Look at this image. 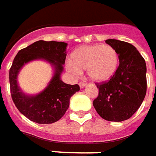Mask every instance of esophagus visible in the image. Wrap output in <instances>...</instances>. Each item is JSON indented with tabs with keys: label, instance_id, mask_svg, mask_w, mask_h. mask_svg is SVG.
<instances>
[{
	"label": "esophagus",
	"instance_id": "obj_1",
	"mask_svg": "<svg viewBox=\"0 0 156 156\" xmlns=\"http://www.w3.org/2000/svg\"><path fill=\"white\" fill-rule=\"evenodd\" d=\"M86 85H87V84H86V83H84V82H80V83H79V87H81V88H83Z\"/></svg>",
	"mask_w": 156,
	"mask_h": 156
}]
</instances>
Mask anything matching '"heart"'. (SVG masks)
Listing matches in <instances>:
<instances>
[{
	"instance_id": "b5f03b06",
	"label": "heart",
	"mask_w": 156,
	"mask_h": 156,
	"mask_svg": "<svg viewBox=\"0 0 156 156\" xmlns=\"http://www.w3.org/2000/svg\"><path fill=\"white\" fill-rule=\"evenodd\" d=\"M119 56L113 47L108 44H93L80 47L72 55V61L67 63V69L74 75L86 71L88 78L96 83L110 79L116 72Z\"/></svg>"
}]
</instances>
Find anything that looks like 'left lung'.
Wrapping results in <instances>:
<instances>
[{"label":"left lung","instance_id":"obj_1","mask_svg":"<svg viewBox=\"0 0 156 156\" xmlns=\"http://www.w3.org/2000/svg\"><path fill=\"white\" fill-rule=\"evenodd\" d=\"M106 43L117 52L119 66L110 80L96 83L98 96L93 104L103 119L122 122L132 116L146 97V61L129 43L112 39Z\"/></svg>","mask_w":156,"mask_h":156}]
</instances>
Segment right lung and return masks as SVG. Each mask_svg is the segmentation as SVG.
<instances>
[{"label": "right lung", "mask_w": 156, "mask_h": 156, "mask_svg": "<svg viewBox=\"0 0 156 156\" xmlns=\"http://www.w3.org/2000/svg\"><path fill=\"white\" fill-rule=\"evenodd\" d=\"M67 43L39 40L20 49L14 58L9 72L10 93L21 113L39 124H51L60 119L69 107L70 98L80 90L78 84L64 83L60 79L66 58ZM43 59L51 63L55 74L46 89L34 96L26 95L18 86L17 76L25 63Z\"/></svg>", "instance_id": "1"}]
</instances>
